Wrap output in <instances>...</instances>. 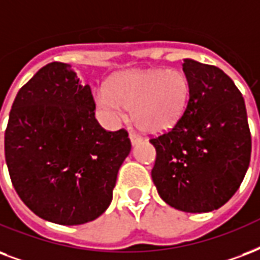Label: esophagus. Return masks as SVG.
Here are the masks:
<instances>
[{"label": "esophagus", "mask_w": 260, "mask_h": 260, "mask_svg": "<svg viewBox=\"0 0 260 260\" xmlns=\"http://www.w3.org/2000/svg\"><path fill=\"white\" fill-rule=\"evenodd\" d=\"M129 140H131V144H132V146H136V144H139L140 142H142V138H140V136H138V135L129 134Z\"/></svg>", "instance_id": "1"}]
</instances>
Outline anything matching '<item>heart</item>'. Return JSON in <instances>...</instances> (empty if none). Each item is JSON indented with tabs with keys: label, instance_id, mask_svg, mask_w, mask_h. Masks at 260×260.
<instances>
[{
	"label": "heart",
	"instance_id": "1",
	"mask_svg": "<svg viewBox=\"0 0 260 260\" xmlns=\"http://www.w3.org/2000/svg\"><path fill=\"white\" fill-rule=\"evenodd\" d=\"M192 87L178 69H131L113 75L108 87L95 90V104L110 121L125 118L126 109L139 129L158 135L177 125L187 112Z\"/></svg>",
	"mask_w": 260,
	"mask_h": 260
}]
</instances>
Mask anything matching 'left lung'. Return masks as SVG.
Returning <instances> with one entry per match:
<instances>
[{
    "mask_svg": "<svg viewBox=\"0 0 260 260\" xmlns=\"http://www.w3.org/2000/svg\"><path fill=\"white\" fill-rule=\"evenodd\" d=\"M191 82L187 112L173 129L150 142L156 191L173 209L209 213L239 189L251 158V134L243 95L226 73L185 58Z\"/></svg>",
    "mask_w": 260,
    "mask_h": 260,
    "instance_id": "left-lung-1",
    "label": "left lung"
}]
</instances>
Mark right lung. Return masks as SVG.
I'll return each mask as SVG.
<instances>
[{
	"mask_svg": "<svg viewBox=\"0 0 260 260\" xmlns=\"http://www.w3.org/2000/svg\"><path fill=\"white\" fill-rule=\"evenodd\" d=\"M88 84L72 65L51 62L20 88L5 131V161L20 199L38 217L82 225L104 214L131 151L124 129L95 118Z\"/></svg>",
	"mask_w": 260,
	"mask_h": 260,
	"instance_id": "right-lung-1",
	"label": "right lung"
}]
</instances>
